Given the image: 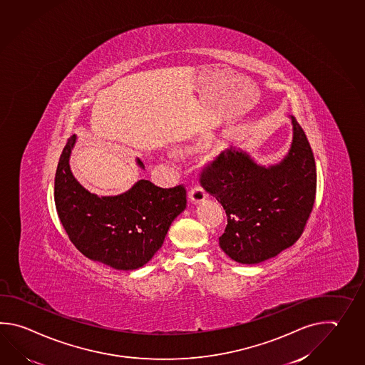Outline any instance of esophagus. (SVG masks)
<instances>
[{"instance_id":"esophagus-1","label":"esophagus","mask_w":365,"mask_h":365,"mask_svg":"<svg viewBox=\"0 0 365 365\" xmlns=\"http://www.w3.org/2000/svg\"><path fill=\"white\" fill-rule=\"evenodd\" d=\"M188 196H190V200L194 201V202H200L207 197V192L200 185H194V186L190 187Z\"/></svg>"}]
</instances>
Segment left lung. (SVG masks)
Returning <instances> with one entry per match:
<instances>
[{"label":"left lung","instance_id":"left-lung-1","mask_svg":"<svg viewBox=\"0 0 365 365\" xmlns=\"http://www.w3.org/2000/svg\"><path fill=\"white\" fill-rule=\"evenodd\" d=\"M294 140L281 164L264 168L227 149L202 166L200 183L222 204L227 225L220 247L240 264H257L292 246L316 199L312 148L295 117Z\"/></svg>","mask_w":365,"mask_h":365}]
</instances>
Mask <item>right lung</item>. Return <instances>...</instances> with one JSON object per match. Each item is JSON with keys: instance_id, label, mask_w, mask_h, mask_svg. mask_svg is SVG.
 I'll list each match as a JSON object with an SVG mask.
<instances>
[{"instance_id": "right-lung-1", "label": "right lung", "mask_w": 365, "mask_h": 365, "mask_svg": "<svg viewBox=\"0 0 365 365\" xmlns=\"http://www.w3.org/2000/svg\"><path fill=\"white\" fill-rule=\"evenodd\" d=\"M74 143L73 135L54 178V202L67 237L88 259L120 270L140 268L161 248L171 222L186 208V187L161 188L142 179L125 194L98 197L70 171Z\"/></svg>"}]
</instances>
